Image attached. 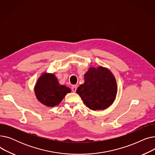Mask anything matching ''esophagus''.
I'll return each instance as SVG.
<instances>
[{
    "mask_svg": "<svg viewBox=\"0 0 155 155\" xmlns=\"http://www.w3.org/2000/svg\"><path fill=\"white\" fill-rule=\"evenodd\" d=\"M77 85H73L71 87V91L73 92H75L76 91H77Z\"/></svg>",
    "mask_w": 155,
    "mask_h": 155,
    "instance_id": "obj_1",
    "label": "esophagus"
}]
</instances>
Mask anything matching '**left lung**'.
<instances>
[{
    "mask_svg": "<svg viewBox=\"0 0 155 155\" xmlns=\"http://www.w3.org/2000/svg\"><path fill=\"white\" fill-rule=\"evenodd\" d=\"M85 82L80 85L77 93L84 104L93 110H104L114 101L117 87L110 71L102 67H91L84 75Z\"/></svg>",
    "mask_w": 155,
    "mask_h": 155,
    "instance_id": "left-lung-1",
    "label": "left lung"
}]
</instances>
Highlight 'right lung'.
Segmentation results:
<instances>
[{"instance_id":"1","label":"right lung","mask_w":155,"mask_h":155,"mask_svg":"<svg viewBox=\"0 0 155 155\" xmlns=\"http://www.w3.org/2000/svg\"><path fill=\"white\" fill-rule=\"evenodd\" d=\"M35 91L41 103L51 107L58 105L71 89L60 85L54 74L46 73L38 80Z\"/></svg>"}]
</instances>
